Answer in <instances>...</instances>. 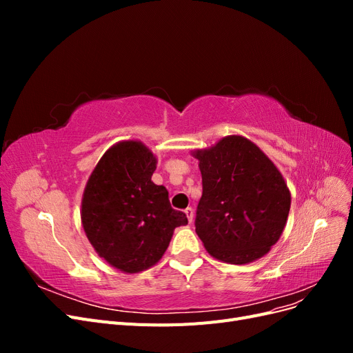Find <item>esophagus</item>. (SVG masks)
Wrapping results in <instances>:
<instances>
[{
  "label": "esophagus",
  "instance_id": "34e87169",
  "mask_svg": "<svg viewBox=\"0 0 353 353\" xmlns=\"http://www.w3.org/2000/svg\"><path fill=\"white\" fill-rule=\"evenodd\" d=\"M184 212H185V215H187V218H188L190 223L193 222V218H194V209H193V208H187Z\"/></svg>",
  "mask_w": 353,
  "mask_h": 353
}]
</instances>
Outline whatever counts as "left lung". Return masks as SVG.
Wrapping results in <instances>:
<instances>
[{"label":"left lung","instance_id":"1","mask_svg":"<svg viewBox=\"0 0 353 353\" xmlns=\"http://www.w3.org/2000/svg\"><path fill=\"white\" fill-rule=\"evenodd\" d=\"M191 154L201 172L196 232L205 249L232 265L261 259L280 240L292 205L279 168L241 135H227Z\"/></svg>","mask_w":353,"mask_h":353}]
</instances>
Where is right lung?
I'll use <instances>...</instances> for the list:
<instances>
[{"instance_id": "right-lung-1", "label": "right lung", "mask_w": 353, "mask_h": 353, "mask_svg": "<svg viewBox=\"0 0 353 353\" xmlns=\"http://www.w3.org/2000/svg\"><path fill=\"white\" fill-rule=\"evenodd\" d=\"M157 157L144 143L123 140L105 152L91 172L81 203L85 236L113 268L137 274L165 254L185 213L170 208L168 190L152 175Z\"/></svg>"}]
</instances>
